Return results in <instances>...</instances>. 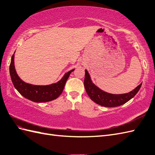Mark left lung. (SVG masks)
Returning <instances> with one entry per match:
<instances>
[{
	"mask_svg": "<svg viewBox=\"0 0 155 155\" xmlns=\"http://www.w3.org/2000/svg\"><path fill=\"white\" fill-rule=\"evenodd\" d=\"M84 87L87 93L93 102L105 107H115L122 105L132 99L140 89L139 84L131 91L124 94H112L101 89L93 84L87 70H85Z\"/></svg>",
	"mask_w": 155,
	"mask_h": 155,
	"instance_id": "1",
	"label": "left lung"
}]
</instances>
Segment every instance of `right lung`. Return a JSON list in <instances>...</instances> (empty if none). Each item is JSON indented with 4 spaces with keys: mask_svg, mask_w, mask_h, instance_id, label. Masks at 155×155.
I'll use <instances>...</instances> for the list:
<instances>
[{
    "mask_svg": "<svg viewBox=\"0 0 155 155\" xmlns=\"http://www.w3.org/2000/svg\"><path fill=\"white\" fill-rule=\"evenodd\" d=\"M9 69L14 87L22 96L35 103H45L57 99L62 93L70 74L75 70L74 68L68 71L56 83L47 85H37L26 83L18 76L14 66V54L11 58Z\"/></svg>",
    "mask_w": 155,
    "mask_h": 155,
    "instance_id": "add662e5",
    "label": "right lung"
}]
</instances>
